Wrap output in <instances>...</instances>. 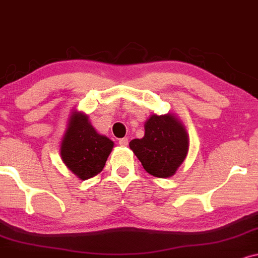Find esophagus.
Masks as SVG:
<instances>
[{
  "mask_svg": "<svg viewBox=\"0 0 258 258\" xmlns=\"http://www.w3.org/2000/svg\"><path fill=\"white\" fill-rule=\"evenodd\" d=\"M119 144L120 145H122V147H126L127 144H128V138H121V139H119Z\"/></svg>",
  "mask_w": 258,
  "mask_h": 258,
  "instance_id": "34e87169",
  "label": "esophagus"
}]
</instances>
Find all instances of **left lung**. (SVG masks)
Instances as JSON below:
<instances>
[{"label":"left lung","mask_w":258,"mask_h":258,"mask_svg":"<svg viewBox=\"0 0 258 258\" xmlns=\"http://www.w3.org/2000/svg\"><path fill=\"white\" fill-rule=\"evenodd\" d=\"M144 128V137L130 142V148L149 174L157 178L172 176L188 151V136L184 126L172 114H154Z\"/></svg>","instance_id":"left-lung-1"}]
</instances>
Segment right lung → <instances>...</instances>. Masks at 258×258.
Instances as JSON below:
<instances>
[{
	"mask_svg": "<svg viewBox=\"0 0 258 258\" xmlns=\"http://www.w3.org/2000/svg\"><path fill=\"white\" fill-rule=\"evenodd\" d=\"M113 145L110 139L95 131L88 116L74 113L62 139L61 157L74 174L86 180L103 169Z\"/></svg>",
	"mask_w": 258,
	"mask_h": 258,
	"instance_id": "right-lung-1",
	"label": "right lung"
}]
</instances>
